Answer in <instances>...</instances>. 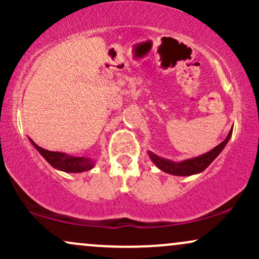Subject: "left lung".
Masks as SVG:
<instances>
[{
    "label": "left lung",
    "mask_w": 259,
    "mask_h": 259,
    "mask_svg": "<svg viewBox=\"0 0 259 259\" xmlns=\"http://www.w3.org/2000/svg\"><path fill=\"white\" fill-rule=\"evenodd\" d=\"M231 133H233V130L229 133V135L227 136V139H225L224 141L221 142V144H219L217 147L213 148V150H210L209 152L202 154V156L195 157V158L183 160V162H179V163H175V162H171V160L160 158V157L156 156V154H153L152 152H150L148 154H150V158L153 160L154 164H156L160 170L165 171V173L168 174L179 175V177H189V175L198 174L201 173V171H203L204 169H206L208 165H209L210 163L218 157V154L222 152L223 148H224L225 145L228 144L229 139H230L231 136Z\"/></svg>",
    "instance_id": "obj_1"
}]
</instances>
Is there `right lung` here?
I'll return each instance as SVG.
<instances>
[{
    "label": "right lung",
    "mask_w": 259,
    "mask_h": 259,
    "mask_svg": "<svg viewBox=\"0 0 259 259\" xmlns=\"http://www.w3.org/2000/svg\"><path fill=\"white\" fill-rule=\"evenodd\" d=\"M30 141L34 145V147L41 153V156L53 168L59 169L62 171H67V173H81V171L90 170V169L94 168L95 163L90 158H86V157H74L62 152H52V151L44 150L42 147L37 146L32 140H30Z\"/></svg>",
    "instance_id": "right-lung-1"
}]
</instances>
